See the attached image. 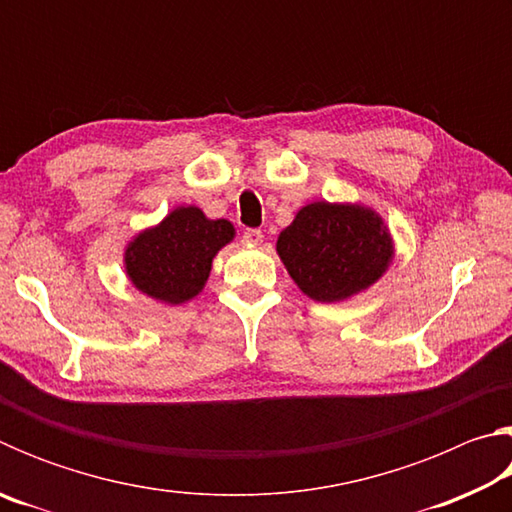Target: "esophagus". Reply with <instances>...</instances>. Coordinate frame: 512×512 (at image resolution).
<instances>
[{"mask_svg":"<svg viewBox=\"0 0 512 512\" xmlns=\"http://www.w3.org/2000/svg\"><path fill=\"white\" fill-rule=\"evenodd\" d=\"M262 239H264L262 230H257V228H248L244 232V241H246V244H250V246H259V244H262Z\"/></svg>","mask_w":512,"mask_h":512,"instance_id":"esophagus-1","label":"esophagus"}]
</instances>
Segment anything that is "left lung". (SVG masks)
Returning <instances> with one entry per match:
<instances>
[{
  "label": "left lung",
  "instance_id": "left-lung-1",
  "mask_svg": "<svg viewBox=\"0 0 512 512\" xmlns=\"http://www.w3.org/2000/svg\"><path fill=\"white\" fill-rule=\"evenodd\" d=\"M277 255L300 291L339 302L375 284L391 264L388 228L368 207L311 203L277 237Z\"/></svg>",
  "mask_w": 512,
  "mask_h": 512
}]
</instances>
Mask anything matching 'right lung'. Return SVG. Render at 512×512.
I'll return each mask as SVG.
<instances>
[{
  "label": "right lung",
  "instance_id": "add662e5",
  "mask_svg": "<svg viewBox=\"0 0 512 512\" xmlns=\"http://www.w3.org/2000/svg\"><path fill=\"white\" fill-rule=\"evenodd\" d=\"M235 228L225 219H207L198 207H178L126 248V273L146 296L180 305L203 291L212 259L230 244Z\"/></svg>",
  "mask_w": 512,
  "mask_h": 512
}]
</instances>
